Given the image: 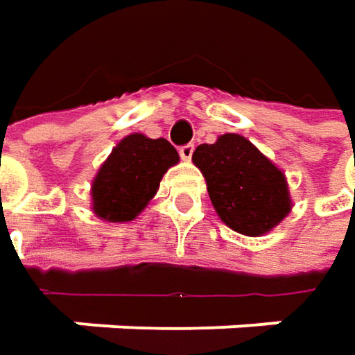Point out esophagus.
<instances>
[{"instance_id": "obj_1", "label": "esophagus", "mask_w": 355, "mask_h": 355, "mask_svg": "<svg viewBox=\"0 0 355 355\" xmlns=\"http://www.w3.org/2000/svg\"><path fill=\"white\" fill-rule=\"evenodd\" d=\"M191 153H193V144H187L184 148H180V155L184 162H189L191 159Z\"/></svg>"}]
</instances>
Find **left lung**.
Listing matches in <instances>:
<instances>
[{
    "mask_svg": "<svg viewBox=\"0 0 355 355\" xmlns=\"http://www.w3.org/2000/svg\"><path fill=\"white\" fill-rule=\"evenodd\" d=\"M191 162L205 178L220 220L241 236H266L292 211L286 173L239 133L198 146Z\"/></svg>",
    "mask_w": 355,
    "mask_h": 355,
    "instance_id": "obj_1",
    "label": "left lung"
}]
</instances>
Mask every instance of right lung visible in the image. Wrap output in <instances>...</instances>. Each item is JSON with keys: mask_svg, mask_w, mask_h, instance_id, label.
Wrapping results in <instances>:
<instances>
[{"mask_svg": "<svg viewBox=\"0 0 355 355\" xmlns=\"http://www.w3.org/2000/svg\"><path fill=\"white\" fill-rule=\"evenodd\" d=\"M175 164L180 155L168 139H151L144 133L125 135L92 182V211L103 222H132L148 207L164 173Z\"/></svg>", "mask_w": 355, "mask_h": 355, "instance_id": "obj_1", "label": "right lung"}]
</instances>
